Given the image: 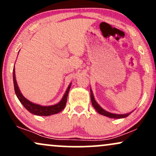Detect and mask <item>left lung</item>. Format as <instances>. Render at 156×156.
<instances>
[{"label": "left lung", "instance_id": "8db88e82", "mask_svg": "<svg viewBox=\"0 0 156 156\" xmlns=\"http://www.w3.org/2000/svg\"><path fill=\"white\" fill-rule=\"evenodd\" d=\"M90 92H91L90 94L91 101H92V104L93 105V107H94V109H95L97 112L99 113L100 114H101V115L105 116V117H109V118H114V119H122V118L127 117L128 116H129L130 113H131V112L128 113V114H112V113L107 112V111L104 110L101 105L97 103L95 99H94V94H93L92 90L91 88H90Z\"/></svg>", "mask_w": 156, "mask_h": 156}]
</instances>
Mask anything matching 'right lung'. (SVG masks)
<instances>
[{
  "label": "right lung",
  "instance_id": "add662e5",
  "mask_svg": "<svg viewBox=\"0 0 156 156\" xmlns=\"http://www.w3.org/2000/svg\"><path fill=\"white\" fill-rule=\"evenodd\" d=\"M13 82L15 94L16 95H17V98H18L20 102L22 103L23 106H24L30 113L37 116H51L53 115V114H58V113L62 112L66 105L68 93H69V91L71 87V84H72L71 83L69 84L67 90H66L65 93H64V96L62 97V100H61L60 102H58V103L52 105H41L32 103V102L28 101V99H26V98L23 95L20 90L18 85H17V80H16L15 67H14L13 69Z\"/></svg>",
  "mask_w": 156,
  "mask_h": 156
}]
</instances>
